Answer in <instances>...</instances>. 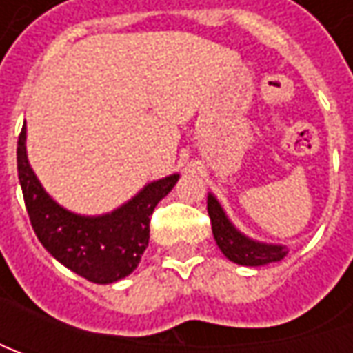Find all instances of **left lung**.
Masks as SVG:
<instances>
[{
    "label": "left lung",
    "mask_w": 353,
    "mask_h": 353,
    "mask_svg": "<svg viewBox=\"0 0 353 353\" xmlns=\"http://www.w3.org/2000/svg\"><path fill=\"white\" fill-rule=\"evenodd\" d=\"M208 216L212 220V234L216 239V245L234 263L243 267H263V265L277 263L289 253L287 245L259 241L239 232L212 192H208Z\"/></svg>",
    "instance_id": "1"
}]
</instances>
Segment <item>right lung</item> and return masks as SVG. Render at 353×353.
<instances>
[{
    "label": "right lung",
    "instance_id": "obj_1",
    "mask_svg": "<svg viewBox=\"0 0 353 353\" xmlns=\"http://www.w3.org/2000/svg\"><path fill=\"white\" fill-rule=\"evenodd\" d=\"M17 172L27 214L43 248L76 275L110 285L131 275L149 245V222L155 206L179 183L174 172L147 183L119 208L100 216L66 210L43 188L27 157V128L17 141Z\"/></svg>",
    "mask_w": 353,
    "mask_h": 353
}]
</instances>
